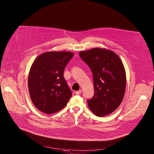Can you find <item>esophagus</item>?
Masks as SVG:
<instances>
[{"instance_id": "34e87169", "label": "esophagus", "mask_w": 154, "mask_h": 154, "mask_svg": "<svg viewBox=\"0 0 154 154\" xmlns=\"http://www.w3.org/2000/svg\"><path fill=\"white\" fill-rule=\"evenodd\" d=\"M75 94L76 95H80V94H82V90H78V91H76L75 92Z\"/></svg>"}]
</instances>
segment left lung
<instances>
[{
  "label": "left lung",
  "instance_id": "8db88e82",
  "mask_svg": "<svg viewBox=\"0 0 154 154\" xmlns=\"http://www.w3.org/2000/svg\"><path fill=\"white\" fill-rule=\"evenodd\" d=\"M79 56L93 74L95 92L87 100L89 108L97 116L111 113L125 94L126 76L121 60L113 51L98 48L82 51Z\"/></svg>",
  "mask_w": 154,
  "mask_h": 154
}]
</instances>
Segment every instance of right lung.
<instances>
[{"label":"right lung","mask_w":154,"mask_h":154,"mask_svg":"<svg viewBox=\"0 0 154 154\" xmlns=\"http://www.w3.org/2000/svg\"><path fill=\"white\" fill-rule=\"evenodd\" d=\"M74 54L68 51H51L34 60L28 85L31 100L39 111L52 114L67 105L72 92L64 77V70Z\"/></svg>","instance_id":"add662e5"}]
</instances>
